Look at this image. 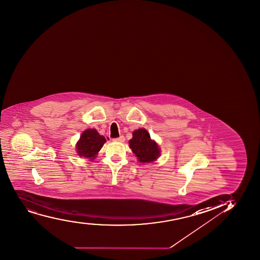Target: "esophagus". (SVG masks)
Wrapping results in <instances>:
<instances>
[{
    "label": "esophagus",
    "instance_id": "34e87169",
    "mask_svg": "<svg viewBox=\"0 0 260 260\" xmlns=\"http://www.w3.org/2000/svg\"><path fill=\"white\" fill-rule=\"evenodd\" d=\"M124 137L123 136H120V137H118V138H114V139L113 140V142H124Z\"/></svg>",
    "mask_w": 260,
    "mask_h": 260
}]
</instances>
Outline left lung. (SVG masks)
I'll use <instances>...</instances> for the list:
<instances>
[{
  "mask_svg": "<svg viewBox=\"0 0 260 260\" xmlns=\"http://www.w3.org/2000/svg\"><path fill=\"white\" fill-rule=\"evenodd\" d=\"M129 140V147L141 162H151L157 159L160 154L157 143L152 141L150 134L145 128H139L133 132Z\"/></svg>",
  "mask_w": 260,
  "mask_h": 260,
  "instance_id": "obj_1",
  "label": "left lung"
}]
</instances>
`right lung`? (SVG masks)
<instances>
[{"label": "right lung", "mask_w": 260, "mask_h": 260, "mask_svg": "<svg viewBox=\"0 0 260 260\" xmlns=\"http://www.w3.org/2000/svg\"><path fill=\"white\" fill-rule=\"evenodd\" d=\"M105 142V137L98 134L96 129L88 128L83 132L76 145L78 155L90 160L94 159Z\"/></svg>", "instance_id": "right-lung-1"}]
</instances>
